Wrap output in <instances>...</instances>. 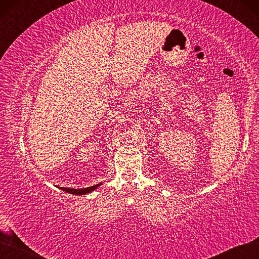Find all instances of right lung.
<instances>
[{
    "instance_id": "add662e5",
    "label": "right lung",
    "mask_w": 259,
    "mask_h": 259,
    "mask_svg": "<svg viewBox=\"0 0 259 259\" xmlns=\"http://www.w3.org/2000/svg\"><path fill=\"white\" fill-rule=\"evenodd\" d=\"M101 185H102V183L97 184V185H95V186H90V187H87V188H82V189H71V188H65V187H58V188L61 189V190L66 191V192H68V193H71V194L84 195V194H87V193H89V192H91V191L96 190V189L99 187V186H101Z\"/></svg>"
}]
</instances>
